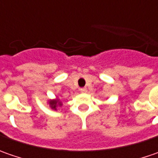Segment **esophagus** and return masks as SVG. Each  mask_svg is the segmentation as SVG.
Wrapping results in <instances>:
<instances>
[{
	"label": "esophagus",
	"instance_id": "34e87169",
	"mask_svg": "<svg viewBox=\"0 0 158 158\" xmlns=\"http://www.w3.org/2000/svg\"><path fill=\"white\" fill-rule=\"evenodd\" d=\"M80 91H81L82 93H86V92H87V89L82 88V89H80Z\"/></svg>",
	"mask_w": 158,
	"mask_h": 158
}]
</instances>
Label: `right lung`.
Listing matches in <instances>:
<instances>
[{
	"label": "right lung",
	"instance_id": "right-lung-1",
	"mask_svg": "<svg viewBox=\"0 0 158 158\" xmlns=\"http://www.w3.org/2000/svg\"><path fill=\"white\" fill-rule=\"evenodd\" d=\"M49 106L52 108V110H57V108L59 106H62L61 102L59 100V99H56V100H50L49 101Z\"/></svg>",
	"mask_w": 158,
	"mask_h": 158
}]
</instances>
